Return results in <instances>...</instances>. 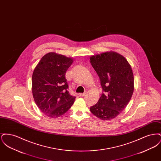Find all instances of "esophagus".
Returning <instances> with one entry per match:
<instances>
[{
	"instance_id": "34e87169",
	"label": "esophagus",
	"mask_w": 161,
	"mask_h": 161,
	"mask_svg": "<svg viewBox=\"0 0 161 161\" xmlns=\"http://www.w3.org/2000/svg\"><path fill=\"white\" fill-rule=\"evenodd\" d=\"M86 94V92H84L83 93H78V95H79L80 97H83V96H84Z\"/></svg>"
}]
</instances>
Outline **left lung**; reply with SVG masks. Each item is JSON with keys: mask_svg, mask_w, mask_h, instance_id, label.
<instances>
[{"mask_svg": "<svg viewBox=\"0 0 161 161\" xmlns=\"http://www.w3.org/2000/svg\"><path fill=\"white\" fill-rule=\"evenodd\" d=\"M90 62L103 89L98 103L90 110L101 119H112L124 110L133 95L134 77L130 64L115 52L92 56Z\"/></svg>", "mask_w": 161, "mask_h": 161, "instance_id": "obj_1", "label": "left lung"}]
</instances>
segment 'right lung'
I'll list each match as a JSON object with an SVG mask.
<instances>
[{"label":"right lung","instance_id":"right-lung-1","mask_svg":"<svg viewBox=\"0 0 161 161\" xmlns=\"http://www.w3.org/2000/svg\"><path fill=\"white\" fill-rule=\"evenodd\" d=\"M73 63L71 58L50 53L39 61L32 74V91L40 110L50 118L64 114L75 97L70 95L66 72Z\"/></svg>","mask_w":161,"mask_h":161}]
</instances>
